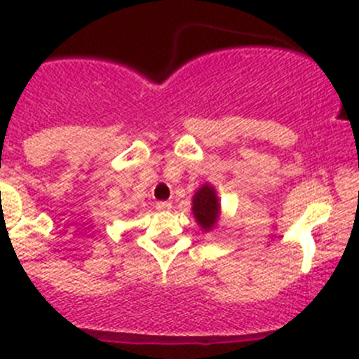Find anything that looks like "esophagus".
Instances as JSON below:
<instances>
[{
    "instance_id": "obj_1",
    "label": "esophagus",
    "mask_w": 359,
    "mask_h": 359,
    "mask_svg": "<svg viewBox=\"0 0 359 359\" xmlns=\"http://www.w3.org/2000/svg\"><path fill=\"white\" fill-rule=\"evenodd\" d=\"M170 208H172V203L170 201H158L156 203V210H159V212H168Z\"/></svg>"
}]
</instances>
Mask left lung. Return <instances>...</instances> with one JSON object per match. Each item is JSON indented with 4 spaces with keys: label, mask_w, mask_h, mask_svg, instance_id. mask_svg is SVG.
Listing matches in <instances>:
<instances>
[{
    "label": "left lung",
    "mask_w": 359,
    "mask_h": 359,
    "mask_svg": "<svg viewBox=\"0 0 359 359\" xmlns=\"http://www.w3.org/2000/svg\"><path fill=\"white\" fill-rule=\"evenodd\" d=\"M219 200L212 186H203L193 198V213L198 224L205 231H210L219 219Z\"/></svg>",
    "instance_id": "1"
}]
</instances>
